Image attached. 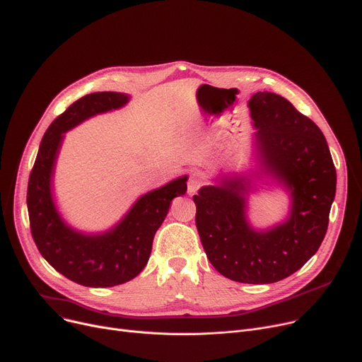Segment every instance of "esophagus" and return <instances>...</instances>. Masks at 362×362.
<instances>
[{
	"instance_id": "obj_1",
	"label": "esophagus",
	"mask_w": 362,
	"mask_h": 362,
	"mask_svg": "<svg viewBox=\"0 0 362 362\" xmlns=\"http://www.w3.org/2000/svg\"><path fill=\"white\" fill-rule=\"evenodd\" d=\"M202 186H204V179H202L201 173H196V172L192 173L190 179L187 180V193L193 194L198 192Z\"/></svg>"
}]
</instances>
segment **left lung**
<instances>
[{
    "mask_svg": "<svg viewBox=\"0 0 362 362\" xmlns=\"http://www.w3.org/2000/svg\"><path fill=\"white\" fill-rule=\"evenodd\" d=\"M261 172L290 193L286 221L254 229L247 221L248 176H222L193 196L196 228L211 264L248 284L280 281L302 269L320 247L337 192V170L320 128L286 98L257 92L248 103Z\"/></svg>",
    "mask_w": 362,
    "mask_h": 362,
    "instance_id": "left-lung-1",
    "label": "left lung"
}]
</instances>
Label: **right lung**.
<instances>
[{
    "instance_id": "1",
    "label": "right lung",
    "mask_w": 362,
    "mask_h": 362,
    "mask_svg": "<svg viewBox=\"0 0 362 362\" xmlns=\"http://www.w3.org/2000/svg\"><path fill=\"white\" fill-rule=\"evenodd\" d=\"M128 100V95L119 92H95L75 101L47 128L28 179L27 208L33 240L56 272L86 287H112L140 274L170 202L187 190V176L154 189L139 198L112 229L96 235L76 231L59 215L52 180L63 134L89 117L124 107Z\"/></svg>"
}]
</instances>
